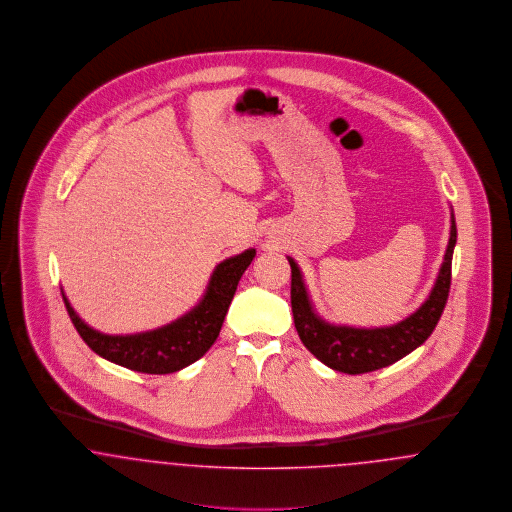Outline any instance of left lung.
<instances>
[{
	"mask_svg": "<svg viewBox=\"0 0 512 512\" xmlns=\"http://www.w3.org/2000/svg\"><path fill=\"white\" fill-rule=\"evenodd\" d=\"M455 244L457 223L455 214H451V237L430 296L403 322L383 327H350L325 322L312 306L300 268L291 256H287L291 264V306L300 341L325 366L350 376L395 364L412 350L418 349L439 322L451 289Z\"/></svg>",
	"mask_w": 512,
	"mask_h": 512,
	"instance_id": "1",
	"label": "left lung"
}]
</instances>
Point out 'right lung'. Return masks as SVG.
<instances>
[{"instance_id":"obj_1","label":"right lung","mask_w":512,"mask_h":512,"mask_svg":"<svg viewBox=\"0 0 512 512\" xmlns=\"http://www.w3.org/2000/svg\"><path fill=\"white\" fill-rule=\"evenodd\" d=\"M256 250L248 248L217 264L202 300L175 322L135 335H106L82 322L65 293L63 302L82 341L113 364L142 374H173L202 358L217 335L244 271Z\"/></svg>"}]
</instances>
